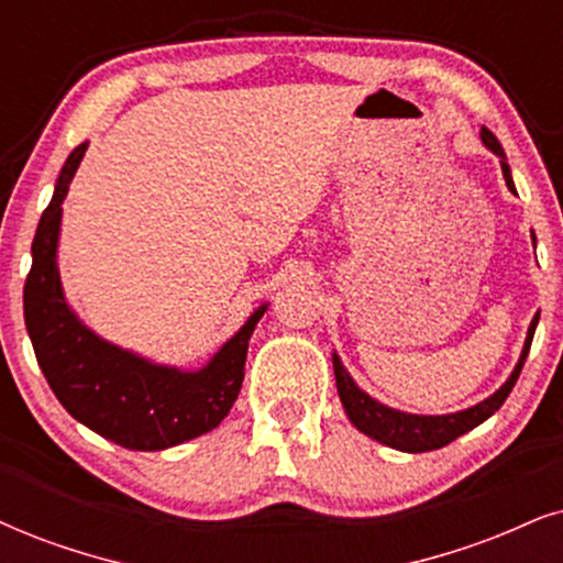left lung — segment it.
<instances>
[{
  "mask_svg": "<svg viewBox=\"0 0 563 563\" xmlns=\"http://www.w3.org/2000/svg\"><path fill=\"white\" fill-rule=\"evenodd\" d=\"M481 140L486 142V147H490L496 155H501L504 179H507V187L515 191L509 166H507V161H504L507 155H504L499 140H496L494 134L486 130V126L481 130ZM536 324H538V317L532 319V324L528 330V340H525V351H522V355H519L517 368L511 372L507 384H504L499 393H494L488 400L475 405V408L452 412V416H408V412L393 410V408H387V405L372 400V397L355 387V382L351 379V374L345 372V366L340 364L338 355H332L334 379H338V393H340V400H343L347 418L355 423V429L368 433V437L382 441V444L393 446V450H402V452L441 450V446H446L450 441L462 437V433L475 429V426L483 423L486 418H490L496 410L501 408L504 400H507L511 393V387H515L519 379V372H522L525 358H528L530 345H532V334H536Z\"/></svg>",
  "mask_w": 563,
  "mask_h": 563,
  "instance_id": "obj_1",
  "label": "left lung"
}]
</instances>
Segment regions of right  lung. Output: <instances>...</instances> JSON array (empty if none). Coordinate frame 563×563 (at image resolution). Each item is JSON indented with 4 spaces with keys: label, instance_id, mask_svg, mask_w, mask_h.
<instances>
[{
    "label": "right lung",
    "instance_id": "add662e5",
    "mask_svg": "<svg viewBox=\"0 0 563 563\" xmlns=\"http://www.w3.org/2000/svg\"><path fill=\"white\" fill-rule=\"evenodd\" d=\"M85 151L88 142L69 153L35 231L23 288L25 327L41 372L69 416L126 450H166L229 416L244 382L249 338L265 306L195 374L153 366L85 330L64 303L56 269L62 202Z\"/></svg>",
    "mask_w": 563,
    "mask_h": 563
}]
</instances>
